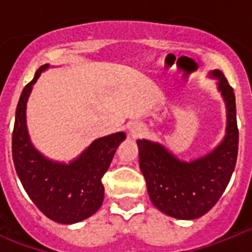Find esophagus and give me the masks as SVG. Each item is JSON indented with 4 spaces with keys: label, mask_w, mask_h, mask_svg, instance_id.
I'll list each match as a JSON object with an SVG mask.
<instances>
[{
    "label": "esophagus",
    "mask_w": 252,
    "mask_h": 252,
    "mask_svg": "<svg viewBox=\"0 0 252 252\" xmlns=\"http://www.w3.org/2000/svg\"><path fill=\"white\" fill-rule=\"evenodd\" d=\"M128 131H130V136L133 137V139L142 136V135L145 133V128H144V126L140 124H133L132 126L128 128Z\"/></svg>",
    "instance_id": "1"
}]
</instances>
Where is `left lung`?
I'll use <instances>...</instances> for the list:
<instances>
[{"mask_svg": "<svg viewBox=\"0 0 252 252\" xmlns=\"http://www.w3.org/2000/svg\"><path fill=\"white\" fill-rule=\"evenodd\" d=\"M226 103V135L211 153L183 161L158 142L137 140L139 164L151 202L159 211L178 218L194 220L206 215L224 192L236 165L239 128L232 87L221 70H212Z\"/></svg>", "mask_w": 252, "mask_h": 252, "instance_id": "8db88e82", "label": "left lung"}]
</instances>
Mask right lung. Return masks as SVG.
I'll return each mask as SVG.
<instances>
[{"label": "right lung", "instance_id": "right-lung-1", "mask_svg": "<svg viewBox=\"0 0 252 252\" xmlns=\"http://www.w3.org/2000/svg\"><path fill=\"white\" fill-rule=\"evenodd\" d=\"M49 64L40 66L20 95L12 132V158L21 184L48 218L64 224L81 222L102 206V177L126 135L116 132L94 140L69 164L49 160L31 144L26 126V103L32 86Z\"/></svg>", "mask_w": 252, "mask_h": 252}]
</instances>
